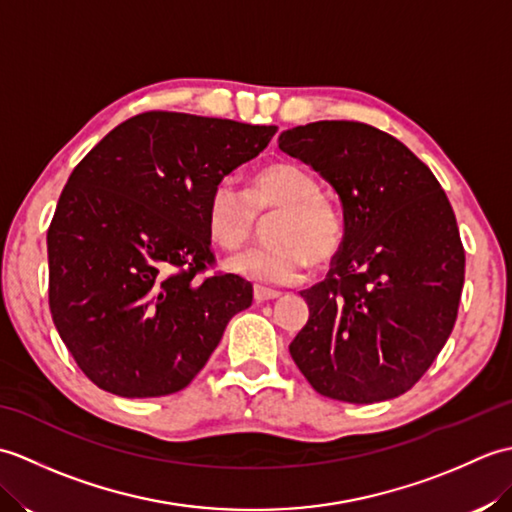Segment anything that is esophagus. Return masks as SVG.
I'll use <instances>...</instances> for the list:
<instances>
[{
  "mask_svg": "<svg viewBox=\"0 0 512 512\" xmlns=\"http://www.w3.org/2000/svg\"><path fill=\"white\" fill-rule=\"evenodd\" d=\"M253 297H255L257 303H264V301L277 299L279 292H277V290H268V288H259V286H257V288L253 290Z\"/></svg>",
  "mask_w": 512,
  "mask_h": 512,
  "instance_id": "obj_1",
  "label": "esophagus"
}]
</instances>
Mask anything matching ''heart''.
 <instances>
[{
  "instance_id": "b5f03b06",
  "label": "heart",
  "mask_w": 512,
  "mask_h": 512,
  "mask_svg": "<svg viewBox=\"0 0 512 512\" xmlns=\"http://www.w3.org/2000/svg\"><path fill=\"white\" fill-rule=\"evenodd\" d=\"M275 211L266 226V246L231 257L226 268L264 286L295 284L312 264L334 259L343 244V215L319 182L295 162H270L248 182L246 193L233 182H217L206 200V231L226 250L244 246L255 233L257 217Z\"/></svg>"
}]
</instances>
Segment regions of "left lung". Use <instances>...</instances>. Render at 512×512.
Listing matches in <instances>:
<instances>
[{
  "label": "left lung",
  "mask_w": 512,
  "mask_h": 512,
  "mask_svg": "<svg viewBox=\"0 0 512 512\" xmlns=\"http://www.w3.org/2000/svg\"><path fill=\"white\" fill-rule=\"evenodd\" d=\"M279 149L328 180L343 202V244L290 356L321 396L369 405L405 394L447 343L464 286V246L431 169L380 129L319 121Z\"/></svg>",
  "instance_id": "obj_1"
}]
</instances>
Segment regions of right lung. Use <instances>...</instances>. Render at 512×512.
<instances>
[{
	"instance_id": "1",
	"label": "right lung",
	"mask_w": 512,
	"mask_h": 512,
	"mask_svg": "<svg viewBox=\"0 0 512 512\" xmlns=\"http://www.w3.org/2000/svg\"><path fill=\"white\" fill-rule=\"evenodd\" d=\"M275 125L145 112L70 173L48 228L52 321L96 387L123 398L187 387L253 286L202 277L215 255L206 200L253 160Z\"/></svg>"
}]
</instances>
